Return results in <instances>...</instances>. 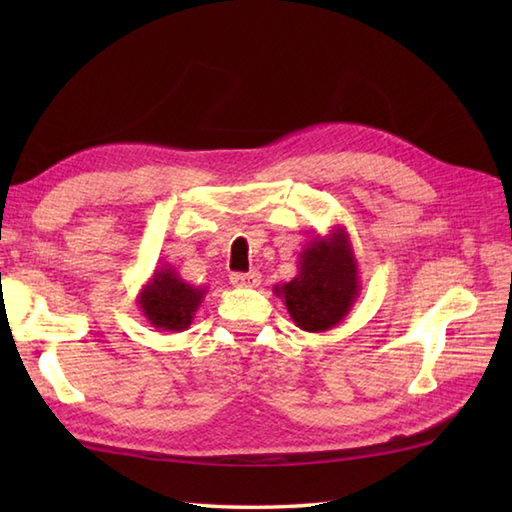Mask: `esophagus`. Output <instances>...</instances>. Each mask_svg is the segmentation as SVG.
Returning a JSON list of instances; mask_svg holds the SVG:
<instances>
[{
    "label": "esophagus",
    "mask_w": 512,
    "mask_h": 512,
    "mask_svg": "<svg viewBox=\"0 0 512 512\" xmlns=\"http://www.w3.org/2000/svg\"><path fill=\"white\" fill-rule=\"evenodd\" d=\"M262 281V275L257 270H250V273H233L231 275V284L239 288H255Z\"/></svg>",
    "instance_id": "esophagus-1"
}]
</instances>
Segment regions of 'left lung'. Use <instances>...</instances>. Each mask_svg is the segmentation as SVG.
I'll use <instances>...</instances> for the list:
<instances>
[{
    "label": "left lung",
    "mask_w": 512,
    "mask_h": 512,
    "mask_svg": "<svg viewBox=\"0 0 512 512\" xmlns=\"http://www.w3.org/2000/svg\"><path fill=\"white\" fill-rule=\"evenodd\" d=\"M361 290L358 262L345 226L314 237L299 253V275L277 284L275 295L286 303L290 319L306 332H325L350 314Z\"/></svg>",
    "instance_id": "obj_1"
}]
</instances>
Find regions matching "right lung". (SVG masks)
Listing matches in <instances>:
<instances>
[{
    "label": "right lung",
    "mask_w": 512,
    "mask_h": 512,
    "mask_svg": "<svg viewBox=\"0 0 512 512\" xmlns=\"http://www.w3.org/2000/svg\"><path fill=\"white\" fill-rule=\"evenodd\" d=\"M204 297L206 286H191L176 273V268L160 266L138 292V306L154 328L184 332Z\"/></svg>",
    "instance_id": "1"
}]
</instances>
